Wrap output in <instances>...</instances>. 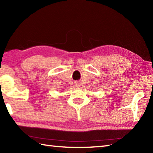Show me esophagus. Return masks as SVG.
<instances>
[{
  "label": "esophagus",
  "instance_id": "34e87169",
  "mask_svg": "<svg viewBox=\"0 0 153 153\" xmlns=\"http://www.w3.org/2000/svg\"><path fill=\"white\" fill-rule=\"evenodd\" d=\"M77 85V86H79V84H76Z\"/></svg>",
  "mask_w": 153,
  "mask_h": 153
}]
</instances>
